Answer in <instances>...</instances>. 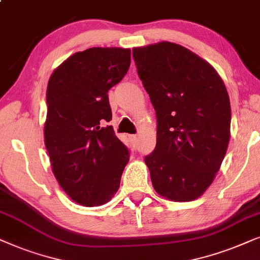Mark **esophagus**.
<instances>
[{
  "mask_svg": "<svg viewBox=\"0 0 260 260\" xmlns=\"http://www.w3.org/2000/svg\"><path fill=\"white\" fill-rule=\"evenodd\" d=\"M128 138H129V140L132 141V143H133L134 145L138 144V137H137V136H134V134H133V136H129Z\"/></svg>",
  "mask_w": 260,
  "mask_h": 260,
  "instance_id": "obj_1",
  "label": "esophagus"
}]
</instances>
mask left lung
<instances>
[{"mask_svg": "<svg viewBox=\"0 0 260 260\" xmlns=\"http://www.w3.org/2000/svg\"><path fill=\"white\" fill-rule=\"evenodd\" d=\"M138 75L157 116V144L145 157L153 188L176 202L206 191L230 143L231 103L212 65L181 45L133 48Z\"/></svg>", "mask_w": 260, "mask_h": 260, "instance_id": "8db88e82", "label": "left lung"}]
</instances>
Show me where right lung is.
I'll use <instances>...</instances> for the list:
<instances>
[{"instance_id":"obj_1","label":"right lung","mask_w":260,"mask_h":260,"mask_svg":"<svg viewBox=\"0 0 260 260\" xmlns=\"http://www.w3.org/2000/svg\"><path fill=\"white\" fill-rule=\"evenodd\" d=\"M129 65V48L92 47L72 54L48 81L45 145L58 183L79 205L112 200L129 160L113 127H103L112 120L109 89Z\"/></svg>"}]
</instances>
